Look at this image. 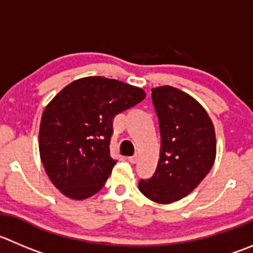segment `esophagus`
<instances>
[{"instance_id":"1","label":"esophagus","mask_w":253,"mask_h":253,"mask_svg":"<svg viewBox=\"0 0 253 253\" xmlns=\"http://www.w3.org/2000/svg\"><path fill=\"white\" fill-rule=\"evenodd\" d=\"M138 154H134V156H132V157H128V162L129 163H132V164H134V163H137V162H138Z\"/></svg>"}]
</instances>
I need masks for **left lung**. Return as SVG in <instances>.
I'll use <instances>...</instances> for the list:
<instances>
[{
  "instance_id": "8db88e82",
  "label": "left lung",
  "mask_w": 253,
  "mask_h": 253,
  "mask_svg": "<svg viewBox=\"0 0 253 253\" xmlns=\"http://www.w3.org/2000/svg\"><path fill=\"white\" fill-rule=\"evenodd\" d=\"M161 132V153L153 176L141 179L139 192L159 204L186 197L211 169L216 156L212 121L190 95L173 86L152 89Z\"/></svg>"
}]
</instances>
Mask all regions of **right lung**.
Listing matches in <instances>:
<instances>
[{"instance_id":"right-lung-1","label":"right lung","mask_w":253,"mask_h":253,"mask_svg":"<svg viewBox=\"0 0 253 253\" xmlns=\"http://www.w3.org/2000/svg\"><path fill=\"white\" fill-rule=\"evenodd\" d=\"M144 97L139 87L87 77L49 102L39 127V153L49 179L63 194L83 200L105 185L117 162L110 156L115 116Z\"/></svg>"}]
</instances>
